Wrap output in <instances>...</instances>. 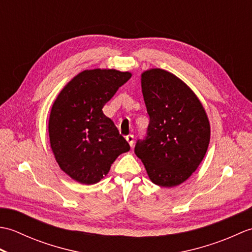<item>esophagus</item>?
I'll list each match as a JSON object with an SVG mask.
<instances>
[{
  "label": "esophagus",
  "mask_w": 252,
  "mask_h": 252,
  "mask_svg": "<svg viewBox=\"0 0 252 252\" xmlns=\"http://www.w3.org/2000/svg\"><path fill=\"white\" fill-rule=\"evenodd\" d=\"M126 142H127V143H129V145L132 147V146H133V144H134V136L131 135V134H129V135H126Z\"/></svg>",
  "instance_id": "34e87169"
}]
</instances>
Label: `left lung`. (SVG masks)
<instances>
[{
  "instance_id": "8db88e82",
  "label": "left lung",
  "mask_w": 252,
  "mask_h": 252,
  "mask_svg": "<svg viewBox=\"0 0 252 252\" xmlns=\"http://www.w3.org/2000/svg\"><path fill=\"white\" fill-rule=\"evenodd\" d=\"M142 92L149 125L134 153L153 183L180 185L195 172L208 149L210 125L206 111L183 81L162 69L142 74Z\"/></svg>"
}]
</instances>
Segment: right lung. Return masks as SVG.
<instances>
[{
  "label": "right lung",
  "instance_id": "add662e5",
  "mask_svg": "<svg viewBox=\"0 0 252 252\" xmlns=\"http://www.w3.org/2000/svg\"><path fill=\"white\" fill-rule=\"evenodd\" d=\"M131 76L115 69L84 70L53 104L49 121L52 151L63 172L80 183H97L116 158L130 151L129 143L101 109Z\"/></svg>",
  "mask_w": 252,
  "mask_h": 252
}]
</instances>
